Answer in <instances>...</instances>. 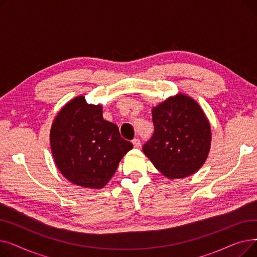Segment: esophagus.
<instances>
[{"instance_id":"esophagus-1","label":"esophagus","mask_w":257,"mask_h":257,"mask_svg":"<svg viewBox=\"0 0 257 257\" xmlns=\"http://www.w3.org/2000/svg\"><path fill=\"white\" fill-rule=\"evenodd\" d=\"M132 144H133V146H134V148H140L142 145H141V141L139 140V139H134L133 141H132Z\"/></svg>"}]
</instances>
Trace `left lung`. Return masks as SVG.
<instances>
[{
    "label": "left lung",
    "instance_id": "8db88e82",
    "mask_svg": "<svg viewBox=\"0 0 257 257\" xmlns=\"http://www.w3.org/2000/svg\"><path fill=\"white\" fill-rule=\"evenodd\" d=\"M154 133L143 152L167 178L195 174L207 159L211 129L201 106L190 96L177 93L152 108Z\"/></svg>",
    "mask_w": 257,
    "mask_h": 257
}]
</instances>
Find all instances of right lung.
Segmentation results:
<instances>
[{"mask_svg":"<svg viewBox=\"0 0 257 257\" xmlns=\"http://www.w3.org/2000/svg\"><path fill=\"white\" fill-rule=\"evenodd\" d=\"M54 161L72 183L86 188L104 187L120 159L133 145L121 139L115 124L103 118L102 105L87 104L84 96L67 102L50 131Z\"/></svg>","mask_w":257,"mask_h":257,"instance_id":"right-lung-1","label":"right lung"}]
</instances>
